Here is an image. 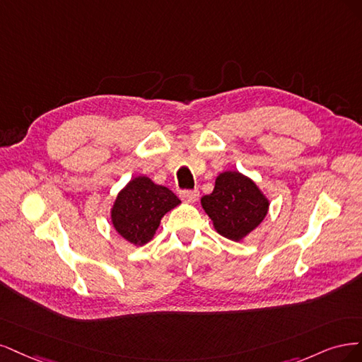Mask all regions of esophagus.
I'll return each mask as SVG.
<instances>
[{"label": "esophagus", "mask_w": 362, "mask_h": 362, "mask_svg": "<svg viewBox=\"0 0 362 362\" xmlns=\"http://www.w3.org/2000/svg\"><path fill=\"white\" fill-rule=\"evenodd\" d=\"M198 197H200V192L198 189H192V191H182L180 192V198L183 202H188V203H195L198 200Z\"/></svg>", "instance_id": "1"}]
</instances>
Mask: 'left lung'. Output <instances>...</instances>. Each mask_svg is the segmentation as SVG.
Instances as JSON below:
<instances>
[{"instance_id":"8db88e82","label":"left lung","mask_w":362,"mask_h":362,"mask_svg":"<svg viewBox=\"0 0 362 362\" xmlns=\"http://www.w3.org/2000/svg\"><path fill=\"white\" fill-rule=\"evenodd\" d=\"M202 206L219 235L238 242L260 226L269 200L250 177L224 171L215 180L214 192L202 198Z\"/></svg>"}]
</instances>
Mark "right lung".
Returning a JSON list of instances; mask_svg holds the SVG:
<instances>
[{
  "mask_svg": "<svg viewBox=\"0 0 362 362\" xmlns=\"http://www.w3.org/2000/svg\"><path fill=\"white\" fill-rule=\"evenodd\" d=\"M180 204L176 194L146 176L134 177L119 192L111 209V223L119 235L135 247L147 243L171 209Z\"/></svg>",
  "mask_w": 362,
  "mask_h": 362,
  "instance_id": "add662e5",
  "label": "right lung"
}]
</instances>
